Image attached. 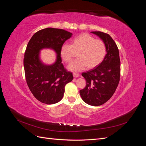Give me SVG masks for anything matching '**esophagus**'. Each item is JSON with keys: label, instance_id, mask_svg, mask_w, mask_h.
I'll list each match as a JSON object with an SVG mask.
<instances>
[{"label": "esophagus", "instance_id": "obj_1", "mask_svg": "<svg viewBox=\"0 0 146 146\" xmlns=\"http://www.w3.org/2000/svg\"><path fill=\"white\" fill-rule=\"evenodd\" d=\"M79 76H80V74H79L78 73H77V72H74L73 73V76L74 78H77L78 77H79Z\"/></svg>", "mask_w": 146, "mask_h": 146}]
</instances>
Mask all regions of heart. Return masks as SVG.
Here are the masks:
<instances>
[{"instance_id":"1","label":"heart","mask_w":146,"mask_h":146,"mask_svg":"<svg viewBox=\"0 0 146 146\" xmlns=\"http://www.w3.org/2000/svg\"><path fill=\"white\" fill-rule=\"evenodd\" d=\"M73 50H78V58L72 61L68 69L72 71H80L85 69H92L98 66L103 61L107 53L105 42L101 39H95L90 34L83 33L78 35L71 40L70 46L64 43L61 46L60 54L66 63L71 60Z\"/></svg>"}]
</instances>
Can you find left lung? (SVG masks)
Masks as SVG:
<instances>
[{
  "label": "left lung",
  "instance_id": "1",
  "mask_svg": "<svg viewBox=\"0 0 146 146\" xmlns=\"http://www.w3.org/2000/svg\"><path fill=\"white\" fill-rule=\"evenodd\" d=\"M102 40L107 48L102 62L92 69L83 72L86 86L80 91L82 99L88 105L99 106L111 98L120 80L121 61L117 46L107 33L91 32Z\"/></svg>",
  "mask_w": 146,
  "mask_h": 146
}]
</instances>
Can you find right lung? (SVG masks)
<instances>
[{"label":"right lung","mask_w":146,"mask_h":146,"mask_svg":"<svg viewBox=\"0 0 146 146\" xmlns=\"http://www.w3.org/2000/svg\"><path fill=\"white\" fill-rule=\"evenodd\" d=\"M72 35L63 29L46 28L35 33L28 43L24 58L26 82L35 98L43 104L58 102L63 98L66 85L74 78L72 72L64 69L60 54L61 46ZM43 48L56 52L54 64L47 65L40 60Z\"/></svg>","instance_id":"add662e5"}]
</instances>
